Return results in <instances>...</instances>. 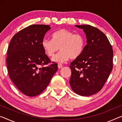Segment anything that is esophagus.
<instances>
[{"mask_svg":"<svg viewBox=\"0 0 122 122\" xmlns=\"http://www.w3.org/2000/svg\"><path fill=\"white\" fill-rule=\"evenodd\" d=\"M57 66H58V68H61L62 67H63V65H62V64H61V63H58V65H57Z\"/></svg>","mask_w":122,"mask_h":122,"instance_id":"esophagus-1","label":"esophagus"}]
</instances>
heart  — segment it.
<instances>
[{
	"instance_id": "heart-1",
	"label": "heart",
	"mask_w": 122,
	"mask_h": 122,
	"mask_svg": "<svg viewBox=\"0 0 122 122\" xmlns=\"http://www.w3.org/2000/svg\"><path fill=\"white\" fill-rule=\"evenodd\" d=\"M41 44L44 53L49 57H53L60 48L61 51L53 60L62 63L69 58L74 60L80 56L84 51L85 41L81 35L61 29L52 34L51 40L44 38Z\"/></svg>"
}]
</instances>
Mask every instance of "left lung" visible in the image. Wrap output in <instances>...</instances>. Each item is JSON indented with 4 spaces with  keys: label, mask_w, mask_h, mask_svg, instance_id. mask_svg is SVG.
Returning a JSON list of instances; mask_svg holds the SVG:
<instances>
[{
    "label": "left lung",
    "mask_w": 122,
    "mask_h": 122,
    "mask_svg": "<svg viewBox=\"0 0 122 122\" xmlns=\"http://www.w3.org/2000/svg\"><path fill=\"white\" fill-rule=\"evenodd\" d=\"M86 34L87 44L80 56L71 63L72 90L82 96L96 94L103 88L113 68V49L107 37L89 25H75Z\"/></svg>",
    "instance_id": "obj_1"
}]
</instances>
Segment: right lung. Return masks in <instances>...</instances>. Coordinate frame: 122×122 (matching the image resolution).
Returning a JSON list of instances; mask_svg holds the SVG:
<instances>
[{
  "mask_svg": "<svg viewBox=\"0 0 122 122\" xmlns=\"http://www.w3.org/2000/svg\"><path fill=\"white\" fill-rule=\"evenodd\" d=\"M48 25H31L13 36L7 52L9 75L16 87L27 96L41 93L57 71V64L50 65L51 60L44 53L42 41Z\"/></svg>",
  "mask_w": 122,
  "mask_h": 122,
  "instance_id": "1",
  "label": "right lung"
}]
</instances>
